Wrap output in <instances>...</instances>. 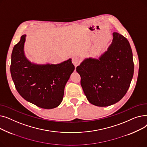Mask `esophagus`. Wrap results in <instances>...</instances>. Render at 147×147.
Wrapping results in <instances>:
<instances>
[{
    "mask_svg": "<svg viewBox=\"0 0 147 147\" xmlns=\"http://www.w3.org/2000/svg\"><path fill=\"white\" fill-rule=\"evenodd\" d=\"M80 60L79 57L74 56L72 58V63H73V64L74 65L75 67L78 66L80 64Z\"/></svg>",
    "mask_w": 147,
    "mask_h": 147,
    "instance_id": "34e87169",
    "label": "esophagus"
}]
</instances>
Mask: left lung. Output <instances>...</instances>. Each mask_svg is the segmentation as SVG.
I'll return each mask as SVG.
<instances>
[{"instance_id":"8db88e82","label":"left lung","mask_w":147,"mask_h":147,"mask_svg":"<svg viewBox=\"0 0 147 147\" xmlns=\"http://www.w3.org/2000/svg\"><path fill=\"white\" fill-rule=\"evenodd\" d=\"M112 43L98 59L88 58L76 67L81 86L90 103L107 107L125 95L134 72L132 49L127 38L113 33Z\"/></svg>"}]
</instances>
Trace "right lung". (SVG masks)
I'll use <instances>...</instances> for the list:
<instances>
[{
    "label": "right lung",
    "mask_w": 147,
    "mask_h": 147,
    "mask_svg": "<svg viewBox=\"0 0 147 147\" xmlns=\"http://www.w3.org/2000/svg\"><path fill=\"white\" fill-rule=\"evenodd\" d=\"M26 37H21L11 55L10 71L15 88L26 101L42 109H54L63 101L65 86L74 66L71 59L58 64L32 63L24 55Z\"/></svg>",
    "instance_id": "right-lung-1"
}]
</instances>
